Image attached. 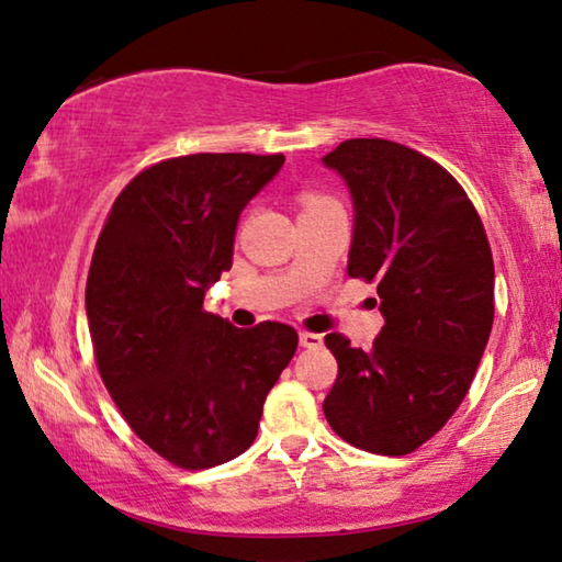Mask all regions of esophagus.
<instances>
[{"label": "esophagus", "instance_id": "obj_1", "mask_svg": "<svg viewBox=\"0 0 562 562\" xmlns=\"http://www.w3.org/2000/svg\"><path fill=\"white\" fill-rule=\"evenodd\" d=\"M300 345L302 347H319L323 345V335L310 333V329H300Z\"/></svg>", "mask_w": 562, "mask_h": 562}]
</instances>
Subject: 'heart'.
Returning a JSON list of instances; mask_svg holds the SVG:
<instances>
[{
    "label": "heart",
    "instance_id": "obj_1",
    "mask_svg": "<svg viewBox=\"0 0 562 562\" xmlns=\"http://www.w3.org/2000/svg\"><path fill=\"white\" fill-rule=\"evenodd\" d=\"M335 200L333 198H327V194H323V192H313V190H307V192H302L300 194V204H302V212L305 210H315V207H323V204H333Z\"/></svg>",
    "mask_w": 562,
    "mask_h": 562
}]
</instances>
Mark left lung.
Wrapping results in <instances>:
<instances>
[{
  "label": "left lung",
  "mask_w": 562,
  "mask_h": 562,
  "mask_svg": "<svg viewBox=\"0 0 562 562\" xmlns=\"http://www.w3.org/2000/svg\"><path fill=\"white\" fill-rule=\"evenodd\" d=\"M323 162L355 202L347 274L378 282L372 347L325 337L337 380L333 430L375 456H407L465 400L495 317L493 252L475 204L448 169L397 142L345 139Z\"/></svg>",
  "instance_id": "left-lung-1"
}]
</instances>
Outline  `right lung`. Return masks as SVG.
Segmentation results:
<instances>
[{
    "label": "right lung",
    "mask_w": 562,
    "mask_h": 562,
    "mask_svg": "<svg viewBox=\"0 0 562 562\" xmlns=\"http://www.w3.org/2000/svg\"><path fill=\"white\" fill-rule=\"evenodd\" d=\"M284 155L200 153L149 165L117 194L87 274V319L104 387L132 432L182 470L252 445L297 329H239L202 307L233 267L239 212Z\"/></svg>",
    "instance_id": "obj_1"
}]
</instances>
